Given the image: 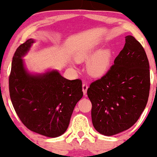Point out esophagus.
Wrapping results in <instances>:
<instances>
[{"label":"esophagus","instance_id":"obj_1","mask_svg":"<svg viewBox=\"0 0 157 157\" xmlns=\"http://www.w3.org/2000/svg\"><path fill=\"white\" fill-rule=\"evenodd\" d=\"M87 88H88V86H87V84L83 83V85H82V91H83L84 95H85V94H87Z\"/></svg>","mask_w":157,"mask_h":157}]
</instances>
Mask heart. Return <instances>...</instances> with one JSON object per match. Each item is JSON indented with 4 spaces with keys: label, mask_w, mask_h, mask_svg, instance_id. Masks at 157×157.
Masks as SVG:
<instances>
[{
    "label": "heart",
    "mask_w": 157,
    "mask_h": 157,
    "mask_svg": "<svg viewBox=\"0 0 157 157\" xmlns=\"http://www.w3.org/2000/svg\"><path fill=\"white\" fill-rule=\"evenodd\" d=\"M94 52L91 50H86L80 55L82 59L90 58ZM112 52L109 50H102L96 54L90 59L88 63V70L90 74L95 77H101L109 71L112 63Z\"/></svg>",
    "instance_id": "obj_1"
}]
</instances>
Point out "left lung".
I'll use <instances>...</instances> for the list:
<instances>
[{
    "mask_svg": "<svg viewBox=\"0 0 157 157\" xmlns=\"http://www.w3.org/2000/svg\"><path fill=\"white\" fill-rule=\"evenodd\" d=\"M125 38L114 65L87 89L93 125L104 136L118 134L134 125L149 97L150 67L145 51L132 36Z\"/></svg>",
    "mask_w": 157,
    "mask_h": 157,
    "instance_id": "8db88e82",
    "label": "left lung"
}]
</instances>
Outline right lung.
Returning <instances> with one entry per match:
<instances>
[{
  "instance_id": "right-lung-1",
  "label": "right lung",
  "mask_w": 157,
  "mask_h": 157,
  "mask_svg": "<svg viewBox=\"0 0 157 157\" xmlns=\"http://www.w3.org/2000/svg\"><path fill=\"white\" fill-rule=\"evenodd\" d=\"M35 43L29 39L20 45L13 58L9 89L15 111L28 129L56 138L66 132L74 108L83 96L79 79L63 78L56 70L32 73L23 58Z\"/></svg>"
}]
</instances>
